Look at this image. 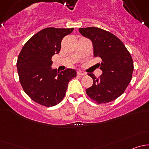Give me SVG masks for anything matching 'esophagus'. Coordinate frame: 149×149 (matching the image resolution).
Returning <instances> with one entry per match:
<instances>
[{"mask_svg": "<svg viewBox=\"0 0 149 149\" xmlns=\"http://www.w3.org/2000/svg\"><path fill=\"white\" fill-rule=\"evenodd\" d=\"M77 75L78 76H85V75H86V73L85 72L81 71V70H78Z\"/></svg>", "mask_w": 149, "mask_h": 149, "instance_id": "obj_1", "label": "esophagus"}]
</instances>
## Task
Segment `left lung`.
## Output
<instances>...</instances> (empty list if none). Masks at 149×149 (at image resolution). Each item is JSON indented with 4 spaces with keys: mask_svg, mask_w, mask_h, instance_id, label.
Returning a JSON list of instances; mask_svg holds the SVG:
<instances>
[{
    "mask_svg": "<svg viewBox=\"0 0 149 149\" xmlns=\"http://www.w3.org/2000/svg\"><path fill=\"white\" fill-rule=\"evenodd\" d=\"M79 32L91 40L94 55L102 60L99 63L102 74L92 78L93 85L86 90L97 104L110 102L122 95L132 79L133 61L130 52L119 38L109 31L97 27L80 28Z\"/></svg>",
    "mask_w": 149,
    "mask_h": 149,
    "instance_id": "left-lung-1",
    "label": "left lung"
}]
</instances>
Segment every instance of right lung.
Listing matches in <instances>:
<instances>
[{
    "label": "right lung",
    "mask_w": 149,
    "mask_h": 149,
    "mask_svg": "<svg viewBox=\"0 0 149 149\" xmlns=\"http://www.w3.org/2000/svg\"><path fill=\"white\" fill-rule=\"evenodd\" d=\"M73 28L48 27L41 30L25 43L18 57L16 66L24 91L35 102L52 107L63 100L68 84L76 71L67 68L52 69V57L59 53L61 41Z\"/></svg>",
    "instance_id": "1"
}]
</instances>
